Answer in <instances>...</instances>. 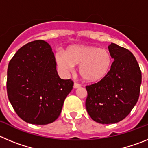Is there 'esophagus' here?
I'll return each instance as SVG.
<instances>
[{"label":"esophagus","mask_w":148,"mask_h":148,"mask_svg":"<svg viewBox=\"0 0 148 148\" xmlns=\"http://www.w3.org/2000/svg\"><path fill=\"white\" fill-rule=\"evenodd\" d=\"M81 87V84L76 83V82H75V83H74V84H73V87H74L75 89L78 88V87Z\"/></svg>","instance_id":"1"}]
</instances>
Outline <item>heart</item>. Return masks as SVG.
I'll return each instance as SVG.
<instances>
[{"instance_id": "obj_1", "label": "heart", "mask_w": 148, "mask_h": 148, "mask_svg": "<svg viewBox=\"0 0 148 148\" xmlns=\"http://www.w3.org/2000/svg\"><path fill=\"white\" fill-rule=\"evenodd\" d=\"M56 58L58 66L64 73L72 71L74 65H79V74L87 82H98L106 78L113 63L107 49L94 46H72L65 54L57 53Z\"/></svg>"}]
</instances>
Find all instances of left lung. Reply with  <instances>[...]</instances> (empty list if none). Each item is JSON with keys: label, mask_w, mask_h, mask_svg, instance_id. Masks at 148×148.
I'll return each instance as SVG.
<instances>
[{"label": "left lung", "mask_w": 148, "mask_h": 148, "mask_svg": "<svg viewBox=\"0 0 148 148\" xmlns=\"http://www.w3.org/2000/svg\"><path fill=\"white\" fill-rule=\"evenodd\" d=\"M109 52L114 61L106 78L86 86V108L92 120L114 124L128 116L138 101L142 72L128 49L111 43Z\"/></svg>", "instance_id": "1"}]
</instances>
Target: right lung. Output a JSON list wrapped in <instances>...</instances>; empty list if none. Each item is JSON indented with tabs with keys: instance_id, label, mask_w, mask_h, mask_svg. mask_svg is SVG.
<instances>
[{
	"instance_id": "1",
	"label": "right lung",
	"mask_w": 148,
	"mask_h": 148,
	"mask_svg": "<svg viewBox=\"0 0 148 148\" xmlns=\"http://www.w3.org/2000/svg\"><path fill=\"white\" fill-rule=\"evenodd\" d=\"M73 86V81L58 76L54 53L43 40L23 46L9 63L8 98L27 123L43 125L56 121Z\"/></svg>"
}]
</instances>
